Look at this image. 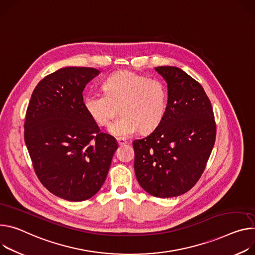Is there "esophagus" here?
<instances>
[{
    "label": "esophagus",
    "instance_id": "esophagus-1",
    "mask_svg": "<svg viewBox=\"0 0 255 255\" xmlns=\"http://www.w3.org/2000/svg\"><path fill=\"white\" fill-rule=\"evenodd\" d=\"M117 142H118V144H119V145H124V144H126V143H127V141H126L125 139H123V138H118V139H117Z\"/></svg>",
    "mask_w": 255,
    "mask_h": 255
}]
</instances>
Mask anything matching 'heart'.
<instances>
[{
	"label": "heart",
	"instance_id": "heart-1",
	"mask_svg": "<svg viewBox=\"0 0 255 255\" xmlns=\"http://www.w3.org/2000/svg\"><path fill=\"white\" fill-rule=\"evenodd\" d=\"M104 95L88 94L83 108L91 120L107 125L120 107L122 117L112 123L108 131L117 138H127L139 131H153L165 118L168 89L158 78L123 70L109 76L103 83Z\"/></svg>",
	"mask_w": 255,
	"mask_h": 255
}]
</instances>
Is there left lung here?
<instances>
[{
	"label": "left lung",
	"mask_w": 255,
	"mask_h": 255,
	"mask_svg": "<svg viewBox=\"0 0 255 255\" xmlns=\"http://www.w3.org/2000/svg\"><path fill=\"white\" fill-rule=\"evenodd\" d=\"M168 83V108L161 123L133 141L138 183L167 198L190 190L203 173L216 141V122L202 86L182 69L156 67Z\"/></svg>",
	"instance_id": "8db88e82"
}]
</instances>
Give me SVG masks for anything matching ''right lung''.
<instances>
[{"label": "right lung", "mask_w": 255, "mask_h": 255, "mask_svg": "<svg viewBox=\"0 0 255 255\" xmlns=\"http://www.w3.org/2000/svg\"><path fill=\"white\" fill-rule=\"evenodd\" d=\"M100 74L66 67L34 88L26 111L24 140L43 186L69 201L94 196L103 186L118 143L101 132L83 108L82 91Z\"/></svg>", "instance_id": "obj_1"}]
</instances>
